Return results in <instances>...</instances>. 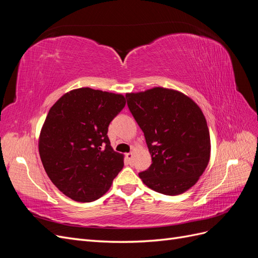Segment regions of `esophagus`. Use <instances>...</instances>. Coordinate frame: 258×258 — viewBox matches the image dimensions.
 <instances>
[{"mask_svg":"<svg viewBox=\"0 0 258 258\" xmlns=\"http://www.w3.org/2000/svg\"><path fill=\"white\" fill-rule=\"evenodd\" d=\"M126 158L128 159L129 162H131V161H132V158H134V154H132V153H127V154H126Z\"/></svg>","mask_w":258,"mask_h":258,"instance_id":"1","label":"esophagus"}]
</instances>
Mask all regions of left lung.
I'll list each match as a JSON object with an SVG mask.
<instances>
[{
  "instance_id": "1",
  "label": "left lung",
  "mask_w": 258,
  "mask_h": 258,
  "mask_svg": "<svg viewBox=\"0 0 258 258\" xmlns=\"http://www.w3.org/2000/svg\"><path fill=\"white\" fill-rule=\"evenodd\" d=\"M144 132L152 165L139 173L151 189L176 196L198 182L210 160L206 117L194 100L174 89L154 87L126 95Z\"/></svg>"
}]
</instances>
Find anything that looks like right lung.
I'll use <instances>...</instances> for the list:
<instances>
[{"label":"right lung","mask_w":258,"mask_h":258,"mask_svg":"<svg viewBox=\"0 0 258 258\" xmlns=\"http://www.w3.org/2000/svg\"><path fill=\"white\" fill-rule=\"evenodd\" d=\"M124 104L120 93L83 87L64 93L50 107L38 152L50 181L69 198L99 199L122 169L123 155L114 152L107 130Z\"/></svg>","instance_id":"right-lung-1"}]
</instances>
